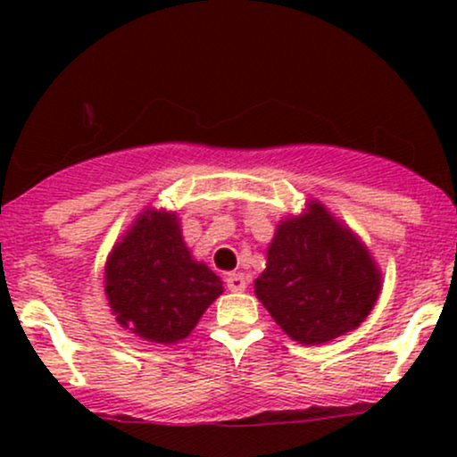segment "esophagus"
<instances>
[{
    "label": "esophagus",
    "mask_w": 457,
    "mask_h": 457,
    "mask_svg": "<svg viewBox=\"0 0 457 457\" xmlns=\"http://www.w3.org/2000/svg\"><path fill=\"white\" fill-rule=\"evenodd\" d=\"M225 286H228V290L232 292H243L246 287V279L243 272H229L228 277H225Z\"/></svg>",
    "instance_id": "obj_1"
}]
</instances>
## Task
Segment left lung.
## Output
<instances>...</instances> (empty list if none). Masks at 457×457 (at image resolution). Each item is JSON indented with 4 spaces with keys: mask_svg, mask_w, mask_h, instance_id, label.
<instances>
[{
    "mask_svg": "<svg viewBox=\"0 0 457 457\" xmlns=\"http://www.w3.org/2000/svg\"><path fill=\"white\" fill-rule=\"evenodd\" d=\"M380 272L365 246L327 212H309L277 228L255 295L279 327L301 344H324L367 318Z\"/></svg>",
    "mask_w": 457,
    "mask_h": 457,
    "instance_id": "left-lung-1",
    "label": "left lung"
}]
</instances>
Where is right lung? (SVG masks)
<instances>
[{
	"label": "right lung",
	"instance_id": "obj_1",
	"mask_svg": "<svg viewBox=\"0 0 457 457\" xmlns=\"http://www.w3.org/2000/svg\"><path fill=\"white\" fill-rule=\"evenodd\" d=\"M118 322L156 344L185 339L223 283L191 260L176 214L145 211L115 245L104 277Z\"/></svg>",
	"mask_w": 457,
	"mask_h": 457
}]
</instances>
